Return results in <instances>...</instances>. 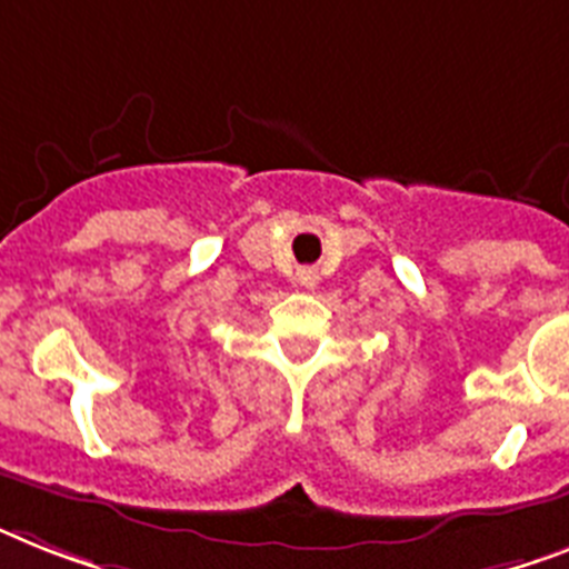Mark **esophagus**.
I'll return each mask as SVG.
<instances>
[{"label": "esophagus", "instance_id": "1", "mask_svg": "<svg viewBox=\"0 0 569 569\" xmlns=\"http://www.w3.org/2000/svg\"><path fill=\"white\" fill-rule=\"evenodd\" d=\"M299 281H302L305 288H313V284H317V276H313L311 270H302V273H299Z\"/></svg>", "mask_w": 569, "mask_h": 569}]
</instances>
